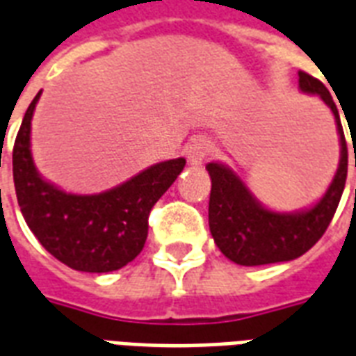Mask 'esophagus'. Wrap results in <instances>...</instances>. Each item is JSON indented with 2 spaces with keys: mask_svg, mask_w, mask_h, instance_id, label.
I'll return each instance as SVG.
<instances>
[{
  "mask_svg": "<svg viewBox=\"0 0 356 356\" xmlns=\"http://www.w3.org/2000/svg\"><path fill=\"white\" fill-rule=\"evenodd\" d=\"M213 143L207 138H203V136H196V138H192L186 145V156H188L190 164H202L203 160L209 159L211 154H213Z\"/></svg>",
  "mask_w": 356,
  "mask_h": 356,
  "instance_id": "1",
  "label": "esophagus"
}]
</instances>
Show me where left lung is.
<instances>
[{
	"label": "left lung",
	"instance_id": "8db88e82",
	"mask_svg": "<svg viewBox=\"0 0 356 356\" xmlns=\"http://www.w3.org/2000/svg\"><path fill=\"white\" fill-rule=\"evenodd\" d=\"M298 88L310 95H319L334 115L340 134V164L325 196L308 211L275 213L252 196L250 190L229 170L211 162V197H209V227L214 243L227 259L244 267L268 263L291 261L310 250L327 232L334 216L347 179V142L341 129L340 113L329 89L323 81L298 70ZM356 168V154H355Z\"/></svg>",
	"mask_w": 356,
	"mask_h": 356
}]
</instances>
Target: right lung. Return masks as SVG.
Masks as SVG:
<instances>
[{"mask_svg":"<svg viewBox=\"0 0 356 356\" xmlns=\"http://www.w3.org/2000/svg\"><path fill=\"white\" fill-rule=\"evenodd\" d=\"M40 91L27 108L13 149L16 200L26 224L51 256L81 273H110L143 250L149 213L183 172L186 160L160 162L115 188L67 194L35 170L29 134Z\"/></svg>","mask_w":356,"mask_h":356,"instance_id":"obj_1","label":"right lung"}]
</instances>
